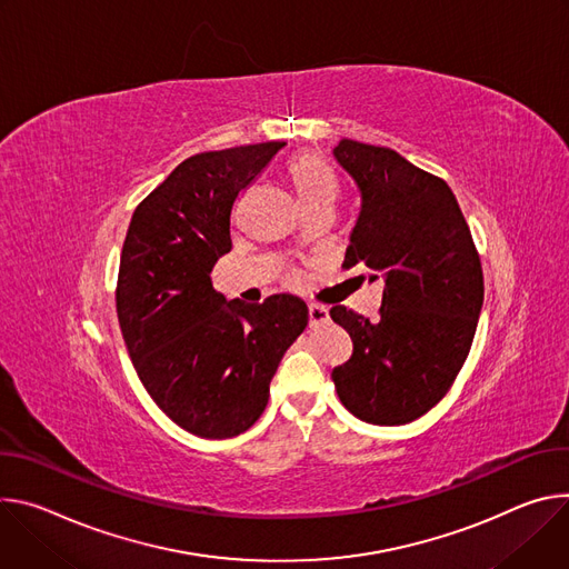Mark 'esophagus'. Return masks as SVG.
<instances>
[{
  "label": "esophagus",
  "mask_w": 569,
  "mask_h": 569,
  "mask_svg": "<svg viewBox=\"0 0 569 569\" xmlns=\"http://www.w3.org/2000/svg\"><path fill=\"white\" fill-rule=\"evenodd\" d=\"M330 321V311L323 305H309V323L311 326H323Z\"/></svg>",
  "instance_id": "obj_1"
}]
</instances>
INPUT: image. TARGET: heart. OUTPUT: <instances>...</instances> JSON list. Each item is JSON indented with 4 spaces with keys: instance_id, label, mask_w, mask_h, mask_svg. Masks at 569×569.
<instances>
[{
    "instance_id": "b5f03b06",
    "label": "heart",
    "mask_w": 569,
    "mask_h": 569,
    "mask_svg": "<svg viewBox=\"0 0 569 569\" xmlns=\"http://www.w3.org/2000/svg\"><path fill=\"white\" fill-rule=\"evenodd\" d=\"M287 178L305 212L332 208L339 199V182L332 169L317 153H300L287 164Z\"/></svg>"
}]
</instances>
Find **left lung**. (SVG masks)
<instances>
[{
    "mask_svg": "<svg viewBox=\"0 0 569 569\" xmlns=\"http://www.w3.org/2000/svg\"><path fill=\"white\" fill-rule=\"evenodd\" d=\"M332 156L359 192L343 267L363 264L368 282H385L377 321L343 305L330 309L352 339V357L332 380L359 420L405 425L446 398L470 352L481 262L446 180L393 149L346 138Z\"/></svg>",
    "mask_w": 569,
    "mask_h": 569,
    "instance_id": "obj_1",
    "label": "left lung"
}]
</instances>
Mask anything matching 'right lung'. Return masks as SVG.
Here are the masks:
<instances>
[{"label":"right lung","mask_w":569,"mask_h":569,"mask_svg":"<svg viewBox=\"0 0 569 569\" xmlns=\"http://www.w3.org/2000/svg\"><path fill=\"white\" fill-rule=\"evenodd\" d=\"M284 142L197 153L136 208L119 280V328L153 402L201 438L256 422L269 385L309 321L305 300H226L212 269L232 248V210Z\"/></svg>","instance_id":"add662e5"}]
</instances>
